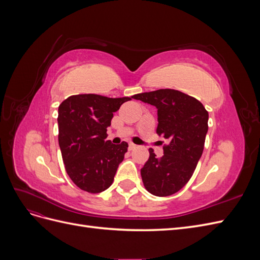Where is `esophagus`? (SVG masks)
<instances>
[{"label": "esophagus", "mask_w": 260, "mask_h": 260, "mask_svg": "<svg viewBox=\"0 0 260 260\" xmlns=\"http://www.w3.org/2000/svg\"><path fill=\"white\" fill-rule=\"evenodd\" d=\"M136 147H137V145H136V144L130 143V144H129V151H133V149H135Z\"/></svg>", "instance_id": "esophagus-1"}]
</instances>
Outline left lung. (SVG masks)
Segmentation results:
<instances>
[{
    "instance_id": "obj_1",
    "label": "left lung",
    "mask_w": 260,
    "mask_h": 260,
    "mask_svg": "<svg viewBox=\"0 0 260 260\" xmlns=\"http://www.w3.org/2000/svg\"><path fill=\"white\" fill-rule=\"evenodd\" d=\"M132 98L156 106V133L169 141L161 157L148 149L149 157L141 169L144 187L160 198L175 194L191 179L203 154L208 112L199 100L178 90L160 89Z\"/></svg>"
}]
</instances>
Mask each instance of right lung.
Masks as SVG:
<instances>
[{
    "label": "right lung",
    "mask_w": 260,
    "mask_h": 260,
    "mask_svg": "<svg viewBox=\"0 0 260 260\" xmlns=\"http://www.w3.org/2000/svg\"><path fill=\"white\" fill-rule=\"evenodd\" d=\"M131 98L112 99L98 94H78L58 107V143L66 172L73 182L89 193L112 185L128 143L106 141L114 113Z\"/></svg>",
    "instance_id": "add662e5"
}]
</instances>
